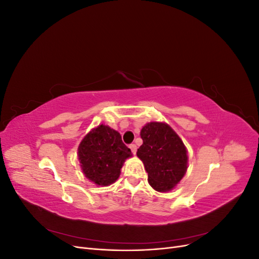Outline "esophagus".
<instances>
[{
    "label": "esophagus",
    "mask_w": 259,
    "mask_h": 259,
    "mask_svg": "<svg viewBox=\"0 0 259 259\" xmlns=\"http://www.w3.org/2000/svg\"><path fill=\"white\" fill-rule=\"evenodd\" d=\"M130 148H131L132 152L135 154V153H136V151H137V146H136L135 144H131V145H130Z\"/></svg>",
    "instance_id": "obj_1"
}]
</instances>
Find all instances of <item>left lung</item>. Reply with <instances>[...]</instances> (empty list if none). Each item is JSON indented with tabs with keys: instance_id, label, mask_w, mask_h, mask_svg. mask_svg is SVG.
<instances>
[{
	"instance_id": "obj_1",
	"label": "left lung",
	"mask_w": 259,
	"mask_h": 259,
	"mask_svg": "<svg viewBox=\"0 0 259 259\" xmlns=\"http://www.w3.org/2000/svg\"><path fill=\"white\" fill-rule=\"evenodd\" d=\"M143 145L137 156L144 162L148 182L159 192H166L182 180L187 170V150L182 139L165 123H148L140 132Z\"/></svg>"
}]
</instances>
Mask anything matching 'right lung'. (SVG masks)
Instances as JSON below:
<instances>
[{"instance_id":"add662e5","label":"right lung","mask_w":259,"mask_h":259,"mask_svg":"<svg viewBox=\"0 0 259 259\" xmlns=\"http://www.w3.org/2000/svg\"><path fill=\"white\" fill-rule=\"evenodd\" d=\"M77 156L86 177L96 185L108 186L119 178L123 163L132 152L119 133L101 124L84 137Z\"/></svg>"}]
</instances>
